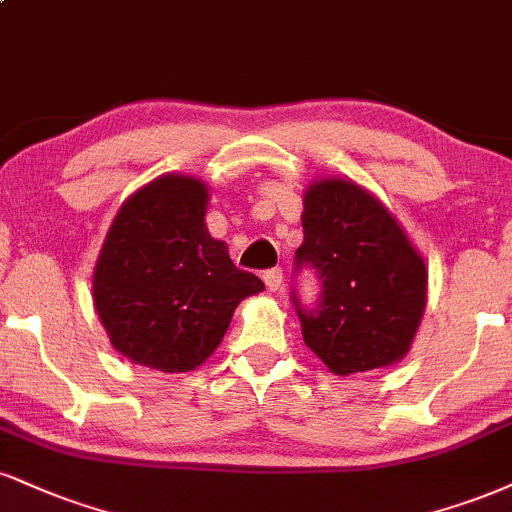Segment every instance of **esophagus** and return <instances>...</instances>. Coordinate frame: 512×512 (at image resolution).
<instances>
[{"label": "esophagus", "instance_id": "34e87169", "mask_svg": "<svg viewBox=\"0 0 512 512\" xmlns=\"http://www.w3.org/2000/svg\"><path fill=\"white\" fill-rule=\"evenodd\" d=\"M264 283H267V288L272 293H276L279 291V288L283 286V269L281 267H274V269H267V272H264Z\"/></svg>", "mask_w": 512, "mask_h": 512}]
</instances>
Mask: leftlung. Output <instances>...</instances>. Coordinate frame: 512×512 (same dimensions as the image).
Listing matches in <instances>:
<instances>
[{
    "instance_id": "left-lung-1",
    "label": "left lung",
    "mask_w": 512,
    "mask_h": 512,
    "mask_svg": "<svg viewBox=\"0 0 512 512\" xmlns=\"http://www.w3.org/2000/svg\"><path fill=\"white\" fill-rule=\"evenodd\" d=\"M303 233L293 272L319 279L312 307L291 291L305 346L341 377L398 362L427 303V267L398 221L367 190L326 178L305 193Z\"/></svg>"
}]
</instances>
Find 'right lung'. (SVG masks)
Listing matches in <instances>:
<instances>
[{"mask_svg":"<svg viewBox=\"0 0 512 512\" xmlns=\"http://www.w3.org/2000/svg\"><path fill=\"white\" fill-rule=\"evenodd\" d=\"M205 209V183L162 176L123 202L107 233L92 295L112 346L138 365L159 372L202 365L240 300L264 291L209 236Z\"/></svg>","mask_w":512,"mask_h":512,"instance_id":"obj_1","label":"right lung"}]
</instances>
